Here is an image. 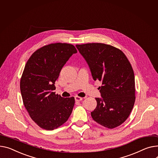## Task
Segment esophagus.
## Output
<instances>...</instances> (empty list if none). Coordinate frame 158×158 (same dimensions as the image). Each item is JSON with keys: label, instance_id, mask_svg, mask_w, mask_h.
Here are the masks:
<instances>
[{"label": "esophagus", "instance_id": "34e87169", "mask_svg": "<svg viewBox=\"0 0 158 158\" xmlns=\"http://www.w3.org/2000/svg\"><path fill=\"white\" fill-rule=\"evenodd\" d=\"M82 100V98H81V97H77V96L75 97V100H76V102H80V101H81Z\"/></svg>", "mask_w": 158, "mask_h": 158}]
</instances>
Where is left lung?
Here are the masks:
<instances>
[{"instance_id":"left-lung-1","label":"left lung","mask_w":158,"mask_h":158,"mask_svg":"<svg viewBox=\"0 0 158 158\" xmlns=\"http://www.w3.org/2000/svg\"><path fill=\"white\" fill-rule=\"evenodd\" d=\"M85 59L93 79L102 82V98L91 112L93 119L112 129L128 118L135 101V76L127 56L120 49L102 43L76 46Z\"/></svg>"}]
</instances>
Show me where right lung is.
I'll use <instances>...</instances> for the list:
<instances>
[{
    "instance_id": "right-lung-1",
    "label": "right lung",
    "mask_w": 158,
    "mask_h": 158,
    "mask_svg": "<svg viewBox=\"0 0 158 158\" xmlns=\"http://www.w3.org/2000/svg\"><path fill=\"white\" fill-rule=\"evenodd\" d=\"M77 52L67 43L51 44L35 51L25 65L20 91L30 118L39 127L52 130L64 124L75 103L74 97L55 94V82L70 57Z\"/></svg>"
}]
</instances>
